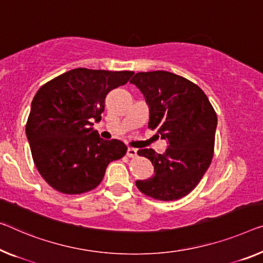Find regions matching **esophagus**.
I'll return each mask as SVG.
<instances>
[{
	"mask_svg": "<svg viewBox=\"0 0 263 263\" xmlns=\"http://www.w3.org/2000/svg\"><path fill=\"white\" fill-rule=\"evenodd\" d=\"M127 156L128 157H136L137 156V151L134 148H128L127 149Z\"/></svg>",
	"mask_w": 263,
	"mask_h": 263,
	"instance_id": "34e87169",
	"label": "esophagus"
}]
</instances>
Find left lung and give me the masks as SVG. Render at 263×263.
Wrapping results in <instances>:
<instances>
[{"instance_id":"1","label":"left lung","mask_w":263,"mask_h":263,"mask_svg":"<svg viewBox=\"0 0 263 263\" xmlns=\"http://www.w3.org/2000/svg\"><path fill=\"white\" fill-rule=\"evenodd\" d=\"M130 83L148 104V127L168 141L164 154L137 152L152 161L155 175L136 181V187L156 200L181 199L196 187L212 162L216 112L199 86L173 72H137Z\"/></svg>"}]
</instances>
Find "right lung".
Instances as JSON below:
<instances>
[{
	"mask_svg": "<svg viewBox=\"0 0 263 263\" xmlns=\"http://www.w3.org/2000/svg\"><path fill=\"white\" fill-rule=\"evenodd\" d=\"M133 71L76 68L40 88L31 102L26 134L41 176L63 194L92 191L108 164L127 153L120 140L101 139L92 121H101L104 99L126 84Z\"/></svg>",
	"mask_w": 263,
	"mask_h": 263,
	"instance_id": "obj_1",
	"label": "right lung"
}]
</instances>
